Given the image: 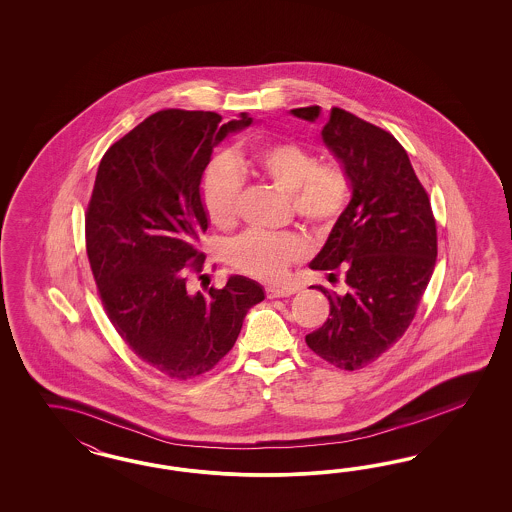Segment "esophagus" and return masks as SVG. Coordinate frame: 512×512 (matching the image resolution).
I'll use <instances>...</instances> for the list:
<instances>
[{
    "instance_id": "esophagus-1",
    "label": "esophagus",
    "mask_w": 512,
    "mask_h": 512,
    "mask_svg": "<svg viewBox=\"0 0 512 512\" xmlns=\"http://www.w3.org/2000/svg\"><path fill=\"white\" fill-rule=\"evenodd\" d=\"M296 289L293 287H266V296L268 298H283V296L295 295Z\"/></svg>"
}]
</instances>
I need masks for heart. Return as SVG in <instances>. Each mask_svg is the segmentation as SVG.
<instances>
[{"label": "heart", "instance_id": "b5f03b06", "mask_svg": "<svg viewBox=\"0 0 512 512\" xmlns=\"http://www.w3.org/2000/svg\"><path fill=\"white\" fill-rule=\"evenodd\" d=\"M240 169H251L272 186L289 193L293 212L313 229L332 227L349 197V184L340 169L319 165L317 157L296 142H268L249 159L221 154L208 163L202 176V204L210 223L219 229L233 227L238 216ZM306 253L308 244L300 234L249 231L227 248V261L253 278L276 281Z\"/></svg>", "mask_w": 512, "mask_h": 512}]
</instances>
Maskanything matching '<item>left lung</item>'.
<instances>
[{
	"label": "left lung",
	"mask_w": 512,
	"mask_h": 512,
	"mask_svg": "<svg viewBox=\"0 0 512 512\" xmlns=\"http://www.w3.org/2000/svg\"><path fill=\"white\" fill-rule=\"evenodd\" d=\"M315 122L321 107L293 109ZM343 167L351 201L310 263L311 270L345 272L347 293L319 289L330 317L306 336L315 355L341 370H358L381 357L411 325L437 257L430 199L402 144L385 129L347 110L330 109L321 131Z\"/></svg>",
	"instance_id": "obj_1"
}]
</instances>
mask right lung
<instances>
[{
	"mask_svg": "<svg viewBox=\"0 0 512 512\" xmlns=\"http://www.w3.org/2000/svg\"><path fill=\"white\" fill-rule=\"evenodd\" d=\"M251 124L248 112L223 124L216 112L159 110L112 144L97 169L86 249L101 302L131 351L172 379L210 372L264 300L244 276L206 295L187 287L208 229L202 174L217 144Z\"/></svg>",
	"mask_w": 512,
	"mask_h": 512,
	"instance_id": "obj_1",
	"label": "right lung"
}]
</instances>
